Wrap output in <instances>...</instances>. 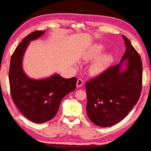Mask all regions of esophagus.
<instances>
[{
	"label": "esophagus",
	"mask_w": 151,
	"mask_h": 151,
	"mask_svg": "<svg viewBox=\"0 0 151 151\" xmlns=\"http://www.w3.org/2000/svg\"><path fill=\"white\" fill-rule=\"evenodd\" d=\"M83 84H84V81L81 79H78L77 80V83H76V86H77V87H79L80 88V87L82 86Z\"/></svg>",
	"instance_id": "1"
}]
</instances>
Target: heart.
I'll list each match as a JSON object with an SVG mask.
<instances>
[{"label": "heart", "instance_id": "obj_1", "mask_svg": "<svg viewBox=\"0 0 151 151\" xmlns=\"http://www.w3.org/2000/svg\"><path fill=\"white\" fill-rule=\"evenodd\" d=\"M105 48L106 47L104 45L101 43H96L92 45L87 52L85 56L86 60H91L96 58L89 66L88 72L91 75L97 76L104 73L112 64L113 60L112 54L106 52L102 54L101 55H100L104 51Z\"/></svg>", "mask_w": 151, "mask_h": 151}]
</instances>
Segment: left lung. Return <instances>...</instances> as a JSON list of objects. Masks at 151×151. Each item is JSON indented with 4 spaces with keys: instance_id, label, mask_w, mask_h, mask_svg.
Wrapping results in <instances>:
<instances>
[{
    "instance_id": "left-lung-1",
    "label": "left lung",
    "mask_w": 151,
    "mask_h": 151,
    "mask_svg": "<svg viewBox=\"0 0 151 151\" xmlns=\"http://www.w3.org/2000/svg\"><path fill=\"white\" fill-rule=\"evenodd\" d=\"M126 50L120 63L86 83V112L101 127L114 125L137 104L142 84V63L129 40L123 35Z\"/></svg>"
}]
</instances>
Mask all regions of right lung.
<instances>
[{
	"label": "right lung",
	"instance_id": "obj_1",
	"mask_svg": "<svg viewBox=\"0 0 151 151\" xmlns=\"http://www.w3.org/2000/svg\"><path fill=\"white\" fill-rule=\"evenodd\" d=\"M45 31H34L24 38L11 58L9 80L13 101L21 113L30 121L43 123L57 113L63 98L76 88L77 79L63 78L58 73L35 80L29 78L22 67L27 47Z\"/></svg>",
	"mask_w": 151,
	"mask_h": 151
}]
</instances>
